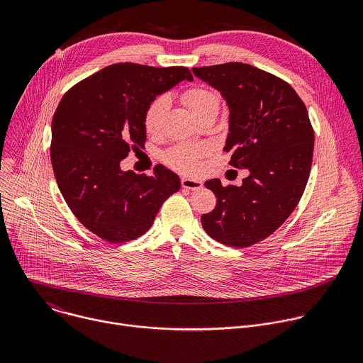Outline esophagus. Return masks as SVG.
Wrapping results in <instances>:
<instances>
[{"label":"esophagus","mask_w":363,"mask_h":363,"mask_svg":"<svg viewBox=\"0 0 363 363\" xmlns=\"http://www.w3.org/2000/svg\"><path fill=\"white\" fill-rule=\"evenodd\" d=\"M181 184H182L184 188L192 189V191L199 189V188L202 186V182H201L199 179H192V178H186V177H184V178L181 179Z\"/></svg>","instance_id":"1"}]
</instances>
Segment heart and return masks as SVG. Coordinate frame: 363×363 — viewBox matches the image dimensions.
Here are the masks:
<instances>
[{
  "label": "heart",
  "mask_w": 363,
  "mask_h": 363,
  "mask_svg": "<svg viewBox=\"0 0 363 363\" xmlns=\"http://www.w3.org/2000/svg\"><path fill=\"white\" fill-rule=\"evenodd\" d=\"M182 100L189 111L202 119L206 115H213L220 109V96L208 87L192 86L182 93ZM169 108V99L160 96L153 99L143 115V126L149 135H158L162 129L164 119ZM208 147L205 145H178L167 153V162L185 174H195L201 168V160L205 157Z\"/></svg>",
  "instance_id": "1"
}]
</instances>
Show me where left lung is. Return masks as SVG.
Listing matches in <instances>:
<instances>
[{
  "mask_svg": "<svg viewBox=\"0 0 363 363\" xmlns=\"http://www.w3.org/2000/svg\"><path fill=\"white\" fill-rule=\"evenodd\" d=\"M194 74L227 100L230 165L248 169L241 186L210 179L216 208L201 224L216 241L244 248L272 235L297 206L312 168L315 132L296 90L245 63L194 67Z\"/></svg>",
  "mask_w": 363,
  "mask_h": 363,
  "instance_id": "left-lung-1",
  "label": "left lung"
}]
</instances>
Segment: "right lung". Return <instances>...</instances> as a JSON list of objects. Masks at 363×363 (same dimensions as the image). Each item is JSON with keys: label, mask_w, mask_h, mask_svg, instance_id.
Returning a JSON list of instances; mask_svg holds the SVG:
<instances>
[{"label": "right lung", "mask_w": 363, "mask_h": 363, "mask_svg": "<svg viewBox=\"0 0 363 363\" xmlns=\"http://www.w3.org/2000/svg\"><path fill=\"white\" fill-rule=\"evenodd\" d=\"M186 67L118 63L74 84L51 122L50 157L59 189L76 218L108 242L136 240L153 224L181 181L165 167L153 175L123 172L121 161L143 147V115L157 96L182 80Z\"/></svg>", "instance_id": "add662e5"}]
</instances>
